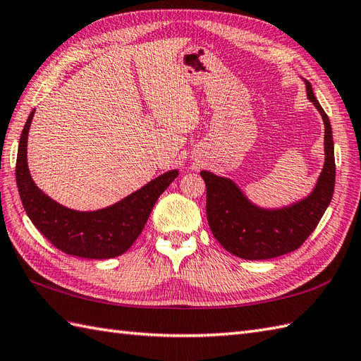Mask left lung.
<instances>
[{"label": "left lung", "instance_id": "obj_1", "mask_svg": "<svg viewBox=\"0 0 361 361\" xmlns=\"http://www.w3.org/2000/svg\"><path fill=\"white\" fill-rule=\"evenodd\" d=\"M307 97L324 121V167L309 197L281 209L252 204L234 181L202 171L206 185V216L214 237L231 255L262 260L298 250L319 224L335 188L332 127L323 106L305 80Z\"/></svg>", "mask_w": 361, "mask_h": 361}]
</instances>
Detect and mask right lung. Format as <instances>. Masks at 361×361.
<instances>
[{
	"label": "right lung",
	"mask_w": 361,
	"mask_h": 361,
	"mask_svg": "<svg viewBox=\"0 0 361 361\" xmlns=\"http://www.w3.org/2000/svg\"><path fill=\"white\" fill-rule=\"evenodd\" d=\"M35 110L20 136L17 167V186L27 217L54 247L66 255L87 259H110L126 252L147 221L158 197L178 176V171H169L136 192L122 198L109 208L80 212L59 204L43 194L30 178L27 169V135Z\"/></svg>",
	"instance_id": "obj_1"
}]
</instances>
